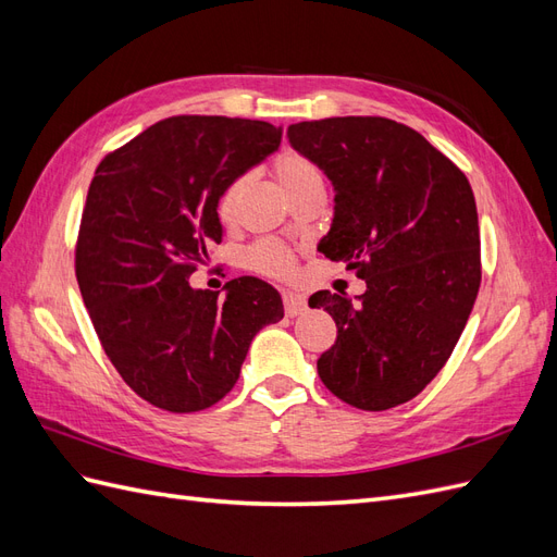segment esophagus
Listing matches in <instances>:
<instances>
[{
  "label": "esophagus",
  "instance_id": "1",
  "mask_svg": "<svg viewBox=\"0 0 557 557\" xmlns=\"http://www.w3.org/2000/svg\"><path fill=\"white\" fill-rule=\"evenodd\" d=\"M283 309L288 318H297L307 311V299L297 293H283Z\"/></svg>",
  "mask_w": 557,
  "mask_h": 557
}]
</instances>
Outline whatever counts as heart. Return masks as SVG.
Wrapping results in <instances>:
<instances>
[{
  "instance_id": "heart-1",
  "label": "heart",
  "mask_w": 557,
  "mask_h": 557,
  "mask_svg": "<svg viewBox=\"0 0 557 557\" xmlns=\"http://www.w3.org/2000/svg\"><path fill=\"white\" fill-rule=\"evenodd\" d=\"M272 172L288 197L301 188H307V185L323 183L320 181L318 166L307 156L297 153V150H281V153L272 162ZM246 185H248V176L232 178L223 188L221 197H218L215 213H218V221H221L223 225H232L234 221H237L239 201H242ZM248 264H250V269H256L258 274L285 278L293 272L295 258H293V252L278 242H260L248 250Z\"/></svg>"
}]
</instances>
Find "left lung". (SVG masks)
I'll return each mask as SVG.
<instances>
[{"mask_svg": "<svg viewBox=\"0 0 557 557\" xmlns=\"http://www.w3.org/2000/svg\"><path fill=\"white\" fill-rule=\"evenodd\" d=\"M288 139L334 185L318 250L367 283L358 301L330 290L309 299L336 323L318 376L350 407L393 409L440 374L476 301L474 193L442 150L391 117L295 123Z\"/></svg>", "mask_w": 557, "mask_h": 557, "instance_id": "obj_1", "label": "left lung"}]
</instances>
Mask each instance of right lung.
Instances as JSON below:
<instances>
[{"instance_id":"1","label":"right lung","mask_w":557,"mask_h":557,"mask_svg":"<svg viewBox=\"0 0 557 557\" xmlns=\"http://www.w3.org/2000/svg\"><path fill=\"white\" fill-rule=\"evenodd\" d=\"M281 146V127L225 115H174L95 170L76 242V278L117 374L153 407L193 413L221 401L248 346L283 318L256 276L195 290L190 276L223 242L225 185Z\"/></svg>"}]
</instances>
